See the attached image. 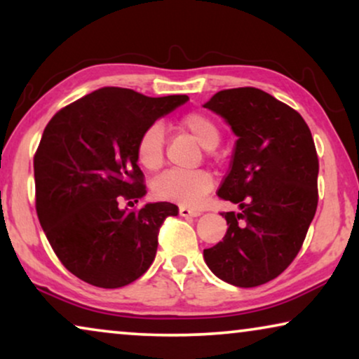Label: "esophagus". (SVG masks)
Masks as SVG:
<instances>
[{"label": "esophagus", "instance_id": "34e87169", "mask_svg": "<svg viewBox=\"0 0 359 359\" xmlns=\"http://www.w3.org/2000/svg\"><path fill=\"white\" fill-rule=\"evenodd\" d=\"M180 215L181 217H199L201 210L189 209V208H186V205H180Z\"/></svg>", "mask_w": 359, "mask_h": 359}]
</instances>
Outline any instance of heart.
I'll use <instances>...</instances> for the list:
<instances>
[{"label": "heart", "mask_w": 359, "mask_h": 359, "mask_svg": "<svg viewBox=\"0 0 359 359\" xmlns=\"http://www.w3.org/2000/svg\"><path fill=\"white\" fill-rule=\"evenodd\" d=\"M180 127L189 132L204 149H215L220 140V129L212 117L203 112H189L180 121ZM165 134L160 124L147 127L137 142V158L144 168L155 171L163 165ZM214 180L208 171H166L151 184L158 199L175 201L184 205H198L210 193Z\"/></svg>", "instance_id": "1"}]
</instances>
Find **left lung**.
<instances>
[{
	"label": "left lung",
	"instance_id": "obj_1",
	"mask_svg": "<svg viewBox=\"0 0 359 359\" xmlns=\"http://www.w3.org/2000/svg\"><path fill=\"white\" fill-rule=\"evenodd\" d=\"M237 135L217 191L240 212H224L222 242L204 262L222 281L255 287L279 276L301 250L317 210L318 158L311 129L292 107L258 88L215 93L204 104Z\"/></svg>",
	"mask_w": 359,
	"mask_h": 359
}]
</instances>
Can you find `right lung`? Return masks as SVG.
Segmentation results:
<instances>
[{
	"instance_id": "add662e5",
	"label": "right lung",
	"mask_w": 359,
	"mask_h": 359,
	"mask_svg": "<svg viewBox=\"0 0 359 359\" xmlns=\"http://www.w3.org/2000/svg\"><path fill=\"white\" fill-rule=\"evenodd\" d=\"M189 97H149L106 86L57 112L34 156L36 209L48 243L68 271L93 286L116 289L154 263L158 230L171 203L121 209L145 196L137 142L156 119Z\"/></svg>"
}]
</instances>
